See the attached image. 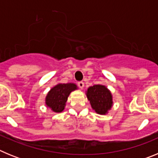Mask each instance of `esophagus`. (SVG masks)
<instances>
[{
  "mask_svg": "<svg viewBox=\"0 0 158 158\" xmlns=\"http://www.w3.org/2000/svg\"><path fill=\"white\" fill-rule=\"evenodd\" d=\"M77 85L79 86V88H80L81 89H83L84 86H85V83H84L83 81H79L77 83Z\"/></svg>",
  "mask_w": 158,
  "mask_h": 158,
  "instance_id": "34e87169",
  "label": "esophagus"
}]
</instances>
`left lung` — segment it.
<instances>
[{
  "label": "left lung",
  "mask_w": 158,
  "mask_h": 158,
  "mask_svg": "<svg viewBox=\"0 0 158 158\" xmlns=\"http://www.w3.org/2000/svg\"><path fill=\"white\" fill-rule=\"evenodd\" d=\"M86 96L93 109L100 115H106L111 108L112 95L106 86L102 85L91 86L88 89Z\"/></svg>",
  "instance_id": "obj_1"
}]
</instances>
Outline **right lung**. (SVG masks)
I'll use <instances>...</instances> for the list:
<instances>
[{
	"mask_svg": "<svg viewBox=\"0 0 158 158\" xmlns=\"http://www.w3.org/2000/svg\"><path fill=\"white\" fill-rule=\"evenodd\" d=\"M77 89L73 83L58 84L49 91L46 96V105L54 112H62L71 92Z\"/></svg>",
	"mask_w": 158,
	"mask_h": 158,
	"instance_id": "1",
	"label": "right lung"
}]
</instances>
